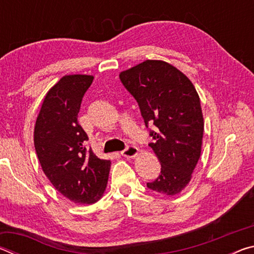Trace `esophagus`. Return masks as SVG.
<instances>
[{"mask_svg":"<svg viewBox=\"0 0 254 254\" xmlns=\"http://www.w3.org/2000/svg\"><path fill=\"white\" fill-rule=\"evenodd\" d=\"M137 154H139V149L134 145H128L124 151H122V156L126 158H134Z\"/></svg>","mask_w":254,"mask_h":254,"instance_id":"esophagus-1","label":"esophagus"}]
</instances>
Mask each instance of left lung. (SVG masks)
Wrapping results in <instances>:
<instances>
[{"instance_id": "obj_1", "label": "left lung", "mask_w": 254, "mask_h": 254, "mask_svg": "<svg viewBox=\"0 0 254 254\" xmlns=\"http://www.w3.org/2000/svg\"><path fill=\"white\" fill-rule=\"evenodd\" d=\"M120 79L135 98L150 132L161 174L147 186L167 196L190 182L203 145L204 119L198 93L190 79L163 60H145L123 70Z\"/></svg>"}]
</instances>
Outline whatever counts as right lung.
I'll return each mask as SVG.
<instances>
[{
    "mask_svg": "<svg viewBox=\"0 0 254 254\" xmlns=\"http://www.w3.org/2000/svg\"><path fill=\"white\" fill-rule=\"evenodd\" d=\"M92 75H65L46 94L34 126L41 168L57 190L76 204H94L104 195L111 161L86 149L88 136L77 118Z\"/></svg>",
    "mask_w": 254,
    "mask_h": 254,
    "instance_id": "obj_1",
    "label": "right lung"
}]
</instances>
